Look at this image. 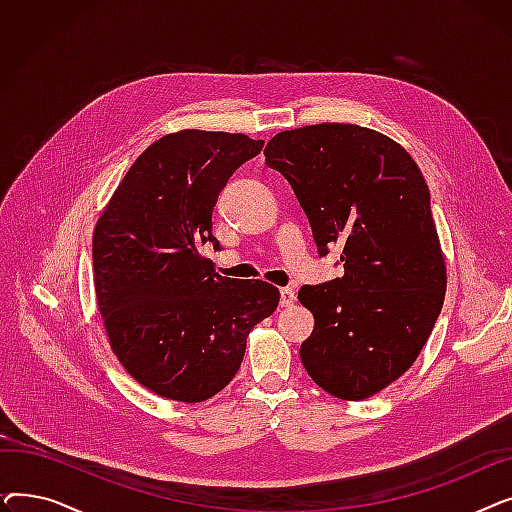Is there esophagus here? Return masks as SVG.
I'll return each mask as SVG.
<instances>
[{
	"label": "esophagus",
	"instance_id": "1",
	"mask_svg": "<svg viewBox=\"0 0 512 512\" xmlns=\"http://www.w3.org/2000/svg\"><path fill=\"white\" fill-rule=\"evenodd\" d=\"M294 301H297V294L292 288H280V307H292Z\"/></svg>",
	"mask_w": 512,
	"mask_h": 512
}]
</instances>
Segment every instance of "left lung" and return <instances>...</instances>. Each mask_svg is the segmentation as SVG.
<instances>
[{
  "label": "left lung",
  "mask_w": 512,
  "mask_h": 512,
  "mask_svg": "<svg viewBox=\"0 0 512 512\" xmlns=\"http://www.w3.org/2000/svg\"><path fill=\"white\" fill-rule=\"evenodd\" d=\"M263 153L305 209L319 255L342 247L344 276L299 290L315 319L301 361L321 390L365 400L415 363L444 305L425 178L405 147L357 124L284 130Z\"/></svg>",
  "instance_id": "8db88e82"
}]
</instances>
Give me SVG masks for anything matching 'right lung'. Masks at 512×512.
<instances>
[{"mask_svg": "<svg viewBox=\"0 0 512 512\" xmlns=\"http://www.w3.org/2000/svg\"><path fill=\"white\" fill-rule=\"evenodd\" d=\"M263 141L178 130L134 161L93 232V280L103 328L120 365L153 394L203 402L224 390L251 330L280 292L263 280L215 274L201 253L211 213L234 170Z\"/></svg>", "mask_w": 512, "mask_h": 512, "instance_id": "obj_1", "label": "right lung"}]
</instances>
